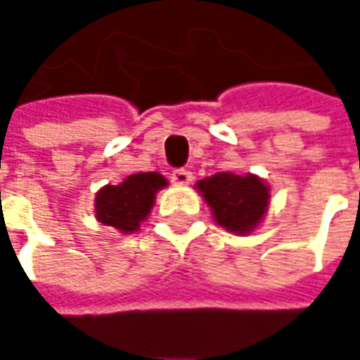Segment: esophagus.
<instances>
[{"label":"esophagus","instance_id":"34e87169","mask_svg":"<svg viewBox=\"0 0 360 360\" xmlns=\"http://www.w3.org/2000/svg\"><path fill=\"white\" fill-rule=\"evenodd\" d=\"M170 178H172V182H174V184H178V186H188L190 182H192V172L180 168V170L172 172Z\"/></svg>","mask_w":360,"mask_h":360}]
</instances>
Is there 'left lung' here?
Wrapping results in <instances>:
<instances>
[{"mask_svg": "<svg viewBox=\"0 0 360 360\" xmlns=\"http://www.w3.org/2000/svg\"><path fill=\"white\" fill-rule=\"evenodd\" d=\"M217 225L233 235H251L269 207V184L255 174L217 172L196 182Z\"/></svg>", "mask_w": 360, "mask_h": 360, "instance_id": "obj_1", "label": "left lung"}]
</instances>
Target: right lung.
<instances>
[{"label":"right lung","mask_w":360,"mask_h":360,"mask_svg":"<svg viewBox=\"0 0 360 360\" xmlns=\"http://www.w3.org/2000/svg\"><path fill=\"white\" fill-rule=\"evenodd\" d=\"M166 186L168 180L160 172L129 174L121 184H107L95 194V219L131 235L150 217L155 194Z\"/></svg>","instance_id":"add662e5"}]
</instances>
